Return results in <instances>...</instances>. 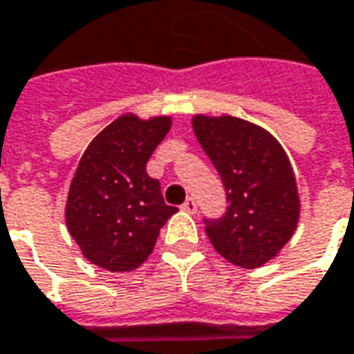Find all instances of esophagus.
Returning <instances> with one entry per match:
<instances>
[{"mask_svg": "<svg viewBox=\"0 0 354 354\" xmlns=\"http://www.w3.org/2000/svg\"><path fill=\"white\" fill-rule=\"evenodd\" d=\"M181 209H183L185 212H191V214H195V212H197V201H195V198H187Z\"/></svg>", "mask_w": 354, "mask_h": 354, "instance_id": "esophagus-1", "label": "esophagus"}]
</instances>
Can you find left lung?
<instances>
[{
    "mask_svg": "<svg viewBox=\"0 0 354 354\" xmlns=\"http://www.w3.org/2000/svg\"><path fill=\"white\" fill-rule=\"evenodd\" d=\"M193 129L228 201L221 218H205L207 236L230 264L264 266L290 242L299 221L290 159L270 131L240 118L197 114Z\"/></svg>",
    "mask_w": 354,
    "mask_h": 354,
    "instance_id": "obj_1",
    "label": "left lung"
}]
</instances>
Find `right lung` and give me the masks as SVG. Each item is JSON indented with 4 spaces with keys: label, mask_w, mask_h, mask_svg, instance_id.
Returning <instances> with one entry per match:
<instances>
[{
    "label": "right lung",
    "mask_w": 354,
    "mask_h": 354,
    "mask_svg": "<svg viewBox=\"0 0 354 354\" xmlns=\"http://www.w3.org/2000/svg\"><path fill=\"white\" fill-rule=\"evenodd\" d=\"M169 116L124 114L90 142L76 167L64 218L92 264L131 272L153 252L161 226L177 209L165 205L161 185L145 171L167 136Z\"/></svg>",
    "instance_id": "right-lung-1"
}]
</instances>
